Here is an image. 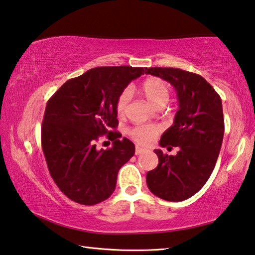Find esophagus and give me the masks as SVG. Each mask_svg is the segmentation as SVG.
I'll return each mask as SVG.
<instances>
[{"label":"esophagus","instance_id":"obj_1","mask_svg":"<svg viewBox=\"0 0 255 255\" xmlns=\"http://www.w3.org/2000/svg\"><path fill=\"white\" fill-rule=\"evenodd\" d=\"M143 152H145V150H144L143 147L136 146V149H135V154H136V155H138V154H142Z\"/></svg>","mask_w":255,"mask_h":255}]
</instances>
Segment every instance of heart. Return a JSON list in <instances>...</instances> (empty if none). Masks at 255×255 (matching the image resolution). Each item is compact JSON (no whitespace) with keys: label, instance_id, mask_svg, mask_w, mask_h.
Wrapping results in <instances>:
<instances>
[{"label":"heart","instance_id":"obj_1","mask_svg":"<svg viewBox=\"0 0 255 255\" xmlns=\"http://www.w3.org/2000/svg\"><path fill=\"white\" fill-rule=\"evenodd\" d=\"M140 91L145 96V98L150 103L159 108L164 106L169 98V88L164 80L159 78H147L144 80L142 86H140ZM130 97V93L126 89L121 91L116 102V112L118 116H123L126 110V105ZM160 129L154 125H140L130 129V136L136 142L140 144H147L152 142L158 135Z\"/></svg>","mask_w":255,"mask_h":255}]
</instances>
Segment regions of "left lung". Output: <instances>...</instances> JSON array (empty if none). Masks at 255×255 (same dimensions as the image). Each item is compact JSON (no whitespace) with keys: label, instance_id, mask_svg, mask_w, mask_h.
Listing matches in <instances>:
<instances>
[{"label":"left lung","instance_id":"1","mask_svg":"<svg viewBox=\"0 0 255 255\" xmlns=\"http://www.w3.org/2000/svg\"><path fill=\"white\" fill-rule=\"evenodd\" d=\"M145 74L169 82L178 100L173 126L159 142L168 150L177 146L178 152L168 155L154 150L159 164L146 174L147 188L161 199L185 200L204 187L218 160L225 134L221 98L206 80L191 72L150 67Z\"/></svg>","mask_w":255,"mask_h":255}]
</instances>
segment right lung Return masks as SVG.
<instances>
[{
  "label": "right lung",
  "mask_w": 255,
  "mask_h": 255,
  "mask_svg": "<svg viewBox=\"0 0 255 255\" xmlns=\"http://www.w3.org/2000/svg\"><path fill=\"white\" fill-rule=\"evenodd\" d=\"M143 67H95L70 79L45 106L41 143L49 173L64 195L81 205L108 199L116 189L123 165L135 153L131 140L118 131L116 102ZM106 134L110 149L98 150L96 142Z\"/></svg>",
  "instance_id": "right-lung-1"
}]
</instances>
